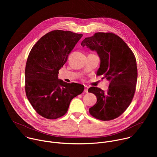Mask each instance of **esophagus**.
<instances>
[{
	"label": "esophagus",
	"instance_id": "34e87169",
	"mask_svg": "<svg viewBox=\"0 0 157 157\" xmlns=\"http://www.w3.org/2000/svg\"><path fill=\"white\" fill-rule=\"evenodd\" d=\"M84 92L86 93H88V87L87 86H84Z\"/></svg>",
	"mask_w": 157,
	"mask_h": 157
}]
</instances>
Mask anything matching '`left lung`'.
<instances>
[{
	"label": "left lung",
	"instance_id": "1",
	"mask_svg": "<svg viewBox=\"0 0 157 157\" xmlns=\"http://www.w3.org/2000/svg\"><path fill=\"white\" fill-rule=\"evenodd\" d=\"M95 51L101 59L97 75L110 81L108 90L91 87L88 92L97 97V102L89 108V113L101 121H110L120 116L133 98L137 81L136 59L124 41L113 33H96L81 43Z\"/></svg>",
	"mask_w": 157,
	"mask_h": 157
}]
</instances>
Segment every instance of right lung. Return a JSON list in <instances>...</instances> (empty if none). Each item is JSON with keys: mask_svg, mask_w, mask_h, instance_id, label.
<instances>
[{"mask_svg": "<svg viewBox=\"0 0 157 157\" xmlns=\"http://www.w3.org/2000/svg\"><path fill=\"white\" fill-rule=\"evenodd\" d=\"M82 36L70 31L53 30L43 36L32 48L25 67V93L36 113L55 119L68 111L71 101L84 86L58 79V71Z\"/></svg>", "mask_w": 157, "mask_h": 157, "instance_id": "add662e5", "label": "right lung"}]
</instances>
